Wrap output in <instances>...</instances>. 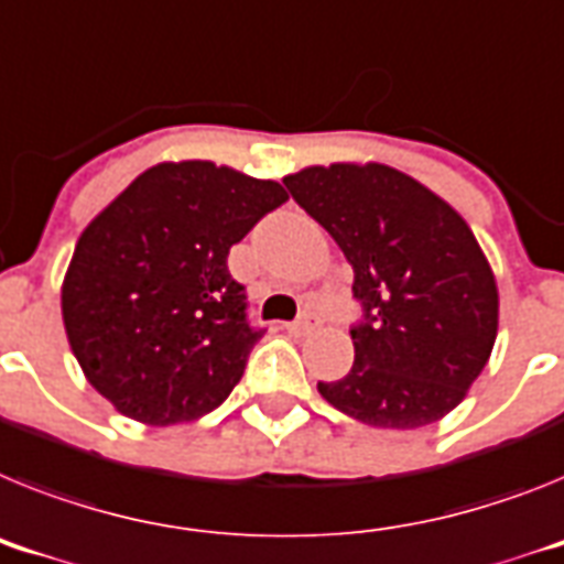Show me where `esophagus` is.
Listing matches in <instances>:
<instances>
[{
	"label": "esophagus",
	"instance_id": "1",
	"mask_svg": "<svg viewBox=\"0 0 564 564\" xmlns=\"http://www.w3.org/2000/svg\"><path fill=\"white\" fill-rule=\"evenodd\" d=\"M314 328H316V319H314V316H300V319H296V322H291V325H285V330H288V334H291V336H307Z\"/></svg>",
	"mask_w": 564,
	"mask_h": 564
}]
</instances>
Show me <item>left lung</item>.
Wrapping results in <instances>:
<instances>
[{
	"label": "left lung",
	"instance_id": "8db88e82",
	"mask_svg": "<svg viewBox=\"0 0 564 564\" xmlns=\"http://www.w3.org/2000/svg\"><path fill=\"white\" fill-rule=\"evenodd\" d=\"M354 268V368L319 393L373 427L431 425L459 405L499 328L497 279L474 230L397 167L336 162L285 176Z\"/></svg>",
	"mask_w": 564,
	"mask_h": 564
}]
</instances>
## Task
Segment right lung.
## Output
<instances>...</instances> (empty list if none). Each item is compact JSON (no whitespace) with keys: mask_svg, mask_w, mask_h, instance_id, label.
<instances>
[{"mask_svg":"<svg viewBox=\"0 0 564 564\" xmlns=\"http://www.w3.org/2000/svg\"><path fill=\"white\" fill-rule=\"evenodd\" d=\"M288 202L273 180L202 159L139 173L82 230L62 282L76 362L144 425L194 422L242 379L262 330L230 276V245Z\"/></svg>","mask_w":564,"mask_h":564,"instance_id":"1","label":"right lung"}]
</instances>
